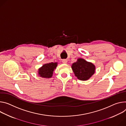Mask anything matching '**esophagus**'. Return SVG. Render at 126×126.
<instances>
[{
	"mask_svg": "<svg viewBox=\"0 0 126 126\" xmlns=\"http://www.w3.org/2000/svg\"><path fill=\"white\" fill-rule=\"evenodd\" d=\"M62 62H63V63H66L67 62V60H65V59L63 60H62Z\"/></svg>",
	"mask_w": 126,
	"mask_h": 126,
	"instance_id": "obj_1",
	"label": "esophagus"
}]
</instances>
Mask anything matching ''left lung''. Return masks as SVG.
I'll return each instance as SVG.
<instances>
[{
    "label": "left lung",
    "mask_w": 126,
    "mask_h": 126,
    "mask_svg": "<svg viewBox=\"0 0 126 126\" xmlns=\"http://www.w3.org/2000/svg\"><path fill=\"white\" fill-rule=\"evenodd\" d=\"M72 68L77 78L80 80H87L94 74L95 66L91 62L79 58L72 65Z\"/></svg>",
    "instance_id": "left-lung-1"
}]
</instances>
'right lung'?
Segmentation results:
<instances>
[{"mask_svg":"<svg viewBox=\"0 0 126 126\" xmlns=\"http://www.w3.org/2000/svg\"><path fill=\"white\" fill-rule=\"evenodd\" d=\"M58 63H50L44 64L38 68L37 74L43 78L49 79L52 77L53 73L55 69L57 68Z\"/></svg>","mask_w":126,"mask_h":126,"instance_id":"1","label":"right lung"}]
</instances>
